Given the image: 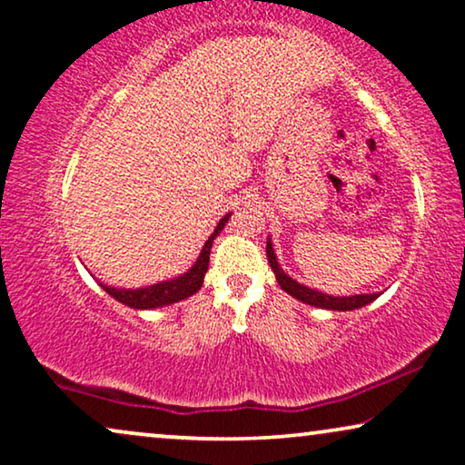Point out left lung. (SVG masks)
Segmentation results:
<instances>
[{
	"label": "left lung",
	"mask_w": 465,
	"mask_h": 465,
	"mask_svg": "<svg viewBox=\"0 0 465 465\" xmlns=\"http://www.w3.org/2000/svg\"><path fill=\"white\" fill-rule=\"evenodd\" d=\"M266 255H268V264H271L274 277H277V282L285 293L292 295V298L304 302V304H311L316 308H325V311H356V308H362L367 304H371L375 298H380V293H359V295H329L322 292H316V289H311L306 285H302L295 279L289 277V274L282 271L281 264L277 262V253L272 249V241H266Z\"/></svg>",
	"instance_id": "8db88e82"
}]
</instances>
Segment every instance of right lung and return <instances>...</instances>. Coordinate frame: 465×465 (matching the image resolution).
Returning a JSON list of instances; mask_svg holds the SVG:
<instances>
[{
  "instance_id": "right-lung-1",
  "label": "right lung",
  "mask_w": 465,
  "mask_h": 465,
  "mask_svg": "<svg viewBox=\"0 0 465 465\" xmlns=\"http://www.w3.org/2000/svg\"><path fill=\"white\" fill-rule=\"evenodd\" d=\"M228 218H231V213H226V216L218 222L216 231L212 232V237L205 241L203 249H201L197 262H194L184 274H180V277L154 282V285L138 287V289H117V287L104 285V282H100V287H103L111 298H115L117 302H121V304L130 308H136V311H151V308L170 306V304H176L180 300L191 298V295L197 293L201 285H203L207 266H210L212 243L213 239L222 232V228L226 226Z\"/></svg>"
}]
</instances>
